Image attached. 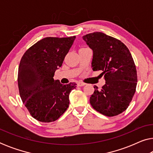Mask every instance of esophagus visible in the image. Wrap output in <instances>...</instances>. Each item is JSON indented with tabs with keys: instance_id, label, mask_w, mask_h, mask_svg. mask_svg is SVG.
<instances>
[{
	"instance_id": "obj_1",
	"label": "esophagus",
	"mask_w": 153,
	"mask_h": 153,
	"mask_svg": "<svg viewBox=\"0 0 153 153\" xmlns=\"http://www.w3.org/2000/svg\"><path fill=\"white\" fill-rule=\"evenodd\" d=\"M77 85L79 87H82L83 85H85V83H81V82H79L77 83Z\"/></svg>"
}]
</instances>
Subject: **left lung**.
<instances>
[{"instance_id": "8db88e82", "label": "left lung", "mask_w": 153, "mask_h": 153, "mask_svg": "<svg viewBox=\"0 0 153 153\" xmlns=\"http://www.w3.org/2000/svg\"><path fill=\"white\" fill-rule=\"evenodd\" d=\"M83 39L93 51L92 69L102 71L106 81L101 90L94 86L90 103L104 116H117L127 109L136 91L137 73L132 56L122 42L103 33H89Z\"/></svg>"}]
</instances>
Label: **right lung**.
Masks as SVG:
<instances>
[{
	"label": "right lung",
	"instance_id": "1",
	"mask_svg": "<svg viewBox=\"0 0 153 153\" xmlns=\"http://www.w3.org/2000/svg\"><path fill=\"white\" fill-rule=\"evenodd\" d=\"M75 38L45 37L29 48L21 59L18 70L20 97L30 114L39 122H53L68 108L69 95L76 84L62 85L54 80L53 76Z\"/></svg>",
	"mask_w": 153,
	"mask_h": 153
}]
</instances>
